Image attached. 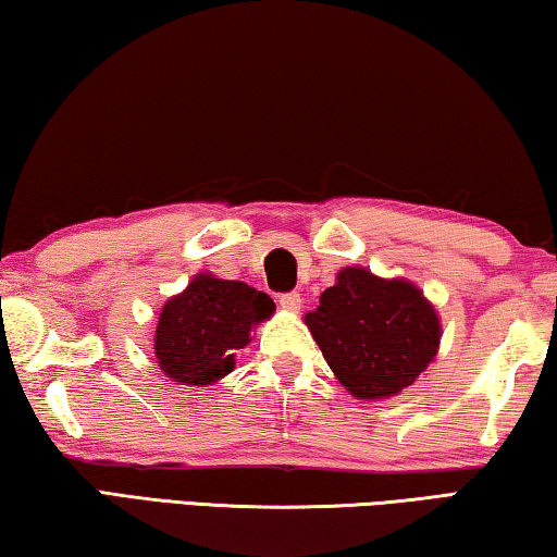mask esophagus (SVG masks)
<instances>
[{
	"mask_svg": "<svg viewBox=\"0 0 557 557\" xmlns=\"http://www.w3.org/2000/svg\"><path fill=\"white\" fill-rule=\"evenodd\" d=\"M277 305L285 309V312H299L301 297L297 295V292H285V295L277 297Z\"/></svg>",
	"mask_w": 557,
	"mask_h": 557,
	"instance_id": "34e87169",
	"label": "esophagus"
}]
</instances>
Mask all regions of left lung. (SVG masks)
I'll use <instances>...</instances> for the list:
<instances>
[{
	"label": "left lung",
	"instance_id": "8db88e82",
	"mask_svg": "<svg viewBox=\"0 0 557 557\" xmlns=\"http://www.w3.org/2000/svg\"><path fill=\"white\" fill-rule=\"evenodd\" d=\"M338 383L363 400L398 395L440 348L435 307L408 280H383L344 268L319 307L305 317Z\"/></svg>",
	"mask_w": 557,
	"mask_h": 557
}]
</instances>
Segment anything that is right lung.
<instances>
[{"instance_id": "1", "label": "right lung", "mask_w": 557, "mask_h": 557, "mask_svg": "<svg viewBox=\"0 0 557 557\" xmlns=\"http://www.w3.org/2000/svg\"><path fill=\"white\" fill-rule=\"evenodd\" d=\"M275 312L265 292L238 280L196 275L159 314V369L182 385H211L235 369V351Z\"/></svg>"}]
</instances>
